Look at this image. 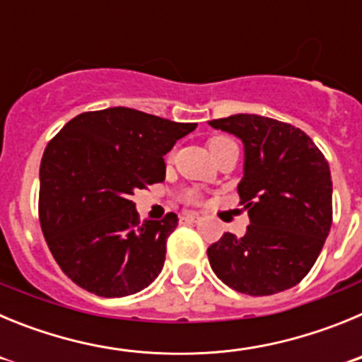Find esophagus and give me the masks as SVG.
Returning a JSON list of instances; mask_svg holds the SVG:
<instances>
[{"instance_id":"34e87169","label":"esophagus","mask_w":362,"mask_h":362,"mask_svg":"<svg viewBox=\"0 0 362 362\" xmlns=\"http://www.w3.org/2000/svg\"><path fill=\"white\" fill-rule=\"evenodd\" d=\"M199 214H183V216H181V223H187V225H194V223H199Z\"/></svg>"}]
</instances>
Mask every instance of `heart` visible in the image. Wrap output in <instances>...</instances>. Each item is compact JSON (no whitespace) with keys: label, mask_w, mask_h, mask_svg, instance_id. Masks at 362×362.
Here are the masks:
<instances>
[{"label":"heart","mask_w":362,"mask_h":362,"mask_svg":"<svg viewBox=\"0 0 362 362\" xmlns=\"http://www.w3.org/2000/svg\"><path fill=\"white\" fill-rule=\"evenodd\" d=\"M221 139H223V137H216V139H212V141H210V145H214V143L221 141ZM185 199H187V201H196L197 197H196V194H194V192H188L187 196H185Z\"/></svg>","instance_id":"b5f03b06"}]
</instances>
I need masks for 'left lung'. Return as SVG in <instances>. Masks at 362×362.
Returning a JSON list of instances; mask_svg holds the SVG:
<instances>
[{"label":"left lung","mask_w":362,"mask_h":362,"mask_svg":"<svg viewBox=\"0 0 362 362\" xmlns=\"http://www.w3.org/2000/svg\"><path fill=\"white\" fill-rule=\"evenodd\" d=\"M209 124L245 145L238 192L250 217L243 238L226 232L206 250L210 267L248 296L292 288L312 270L330 232L328 161L303 130L272 117L235 114Z\"/></svg>","instance_id":"8db88e82"}]
</instances>
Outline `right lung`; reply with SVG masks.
<instances>
[{
  "instance_id": "add662e5",
  "label": "right lung",
  "mask_w": 362,
  "mask_h": 362,
  "mask_svg": "<svg viewBox=\"0 0 362 362\" xmlns=\"http://www.w3.org/2000/svg\"><path fill=\"white\" fill-rule=\"evenodd\" d=\"M196 123L127 107L83 112L40 166V223L65 276L99 297L141 292L161 272L177 216L141 223L134 190L165 181V156Z\"/></svg>"
}]
</instances>
